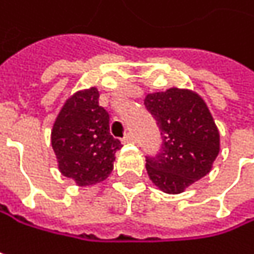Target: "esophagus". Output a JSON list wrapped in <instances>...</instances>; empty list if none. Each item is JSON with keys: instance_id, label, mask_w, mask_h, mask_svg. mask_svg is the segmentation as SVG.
<instances>
[{"instance_id": "1", "label": "esophagus", "mask_w": 254, "mask_h": 254, "mask_svg": "<svg viewBox=\"0 0 254 254\" xmlns=\"http://www.w3.org/2000/svg\"><path fill=\"white\" fill-rule=\"evenodd\" d=\"M122 141H124L125 144H129V142H135V135L129 132V133H127V135L124 136V139H122Z\"/></svg>"}]
</instances>
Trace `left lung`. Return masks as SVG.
Returning a JSON list of instances; mask_svg holds the SVG:
<instances>
[{"label":"left lung","mask_w":254,"mask_h":254,"mask_svg":"<svg viewBox=\"0 0 254 254\" xmlns=\"http://www.w3.org/2000/svg\"><path fill=\"white\" fill-rule=\"evenodd\" d=\"M144 104L163 139L156 157H147V174L166 194L184 192L206 177L221 150L219 130L204 100L191 89L169 88L147 94Z\"/></svg>","instance_id":"left-lung-1"}]
</instances>
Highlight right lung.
I'll return each instance as SVG.
<instances>
[{
  "label": "right lung",
  "mask_w": 254,
  "mask_h": 254,
  "mask_svg": "<svg viewBox=\"0 0 254 254\" xmlns=\"http://www.w3.org/2000/svg\"><path fill=\"white\" fill-rule=\"evenodd\" d=\"M98 98L95 86L70 95L51 130L59 171L79 187L104 181L113 171L116 151L122 148L121 141L110 133V116Z\"/></svg>",
  "instance_id": "1"
}]
</instances>
